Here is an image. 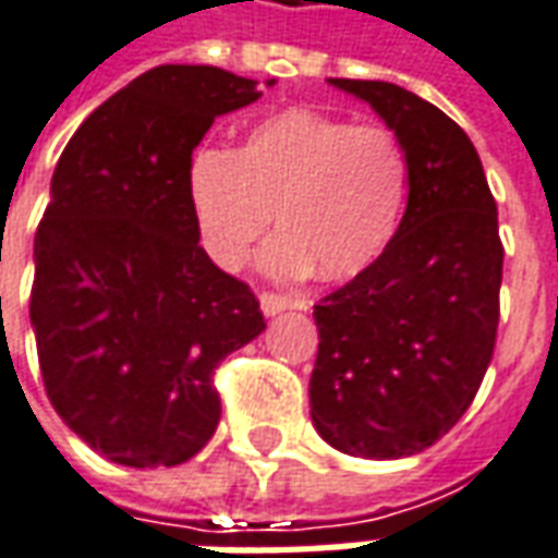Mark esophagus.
<instances>
[{
	"instance_id": "obj_1",
	"label": "esophagus",
	"mask_w": 558,
	"mask_h": 558,
	"mask_svg": "<svg viewBox=\"0 0 558 558\" xmlns=\"http://www.w3.org/2000/svg\"><path fill=\"white\" fill-rule=\"evenodd\" d=\"M259 307L266 317H275L280 311H290L292 299L290 295H280V292H259Z\"/></svg>"
}]
</instances>
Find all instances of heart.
<instances>
[{
	"label": "heart",
	"instance_id": "obj_1",
	"mask_svg": "<svg viewBox=\"0 0 558 558\" xmlns=\"http://www.w3.org/2000/svg\"><path fill=\"white\" fill-rule=\"evenodd\" d=\"M184 193L202 247L217 266L239 268L266 232H280L259 266L278 278L344 280L374 266L411 196V166L384 126H350L314 108L256 120L235 150L198 147Z\"/></svg>",
	"mask_w": 558,
	"mask_h": 558
}]
</instances>
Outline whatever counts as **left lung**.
Instances as JSON below:
<instances>
[{"mask_svg":"<svg viewBox=\"0 0 558 558\" xmlns=\"http://www.w3.org/2000/svg\"><path fill=\"white\" fill-rule=\"evenodd\" d=\"M329 84L396 132L411 196L387 253L314 307L311 420L341 453L404 459L459 423L493 360L505 263L496 198L441 108L387 81Z\"/></svg>","mask_w":558,"mask_h":558,"instance_id":"1","label":"left lung"}]
</instances>
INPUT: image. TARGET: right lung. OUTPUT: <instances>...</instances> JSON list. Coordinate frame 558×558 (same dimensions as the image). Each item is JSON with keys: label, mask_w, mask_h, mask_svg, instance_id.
Masks as SVG:
<instances>
[{"label": "right lung", "mask_w": 558, "mask_h": 558, "mask_svg": "<svg viewBox=\"0 0 558 558\" xmlns=\"http://www.w3.org/2000/svg\"><path fill=\"white\" fill-rule=\"evenodd\" d=\"M259 96L217 65H157L99 105L53 169L33 253L38 365L62 423L117 465L193 459L220 423L214 368L266 329L251 287L198 244L184 193L214 120Z\"/></svg>", "instance_id": "right-lung-1"}]
</instances>
